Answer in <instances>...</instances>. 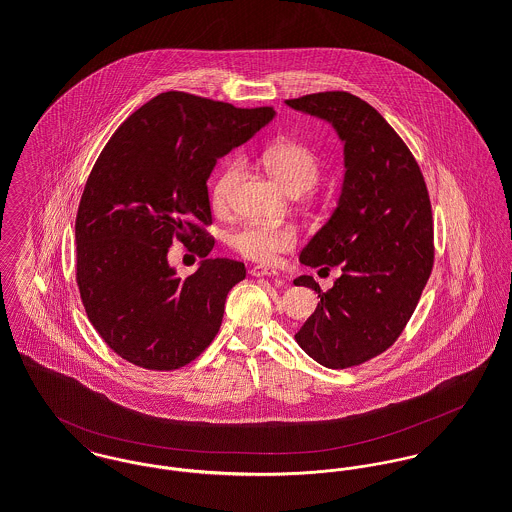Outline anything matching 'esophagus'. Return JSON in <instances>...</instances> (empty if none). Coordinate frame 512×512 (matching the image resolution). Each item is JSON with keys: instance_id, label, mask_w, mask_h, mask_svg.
<instances>
[{"instance_id": "34e87169", "label": "esophagus", "mask_w": 512, "mask_h": 512, "mask_svg": "<svg viewBox=\"0 0 512 512\" xmlns=\"http://www.w3.org/2000/svg\"><path fill=\"white\" fill-rule=\"evenodd\" d=\"M250 274H252L254 278H264V276H278V272H276L274 268H270V266H262V264H258V266H254V268H250Z\"/></svg>"}]
</instances>
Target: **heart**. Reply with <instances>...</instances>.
I'll return each mask as SVG.
<instances>
[{"label": "heart", "mask_w": 512, "mask_h": 512, "mask_svg": "<svg viewBox=\"0 0 512 512\" xmlns=\"http://www.w3.org/2000/svg\"><path fill=\"white\" fill-rule=\"evenodd\" d=\"M266 169L290 191H309L319 179V159L303 144L276 142L266 147ZM244 165L240 159H230L222 165L211 185V205L217 213L226 211L232 187L236 185ZM297 236L288 224H246L230 236V246L244 258L254 262H272L280 252L293 248Z\"/></svg>", "instance_id": "1"}]
</instances>
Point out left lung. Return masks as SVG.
<instances>
[{
  "mask_svg": "<svg viewBox=\"0 0 512 512\" xmlns=\"http://www.w3.org/2000/svg\"><path fill=\"white\" fill-rule=\"evenodd\" d=\"M286 104L329 122L345 151L337 209L299 254L305 266L343 274L327 292L311 276L293 280L321 299L295 341L327 368L361 365L400 337L432 274L428 187L412 151L359 96L333 90Z\"/></svg>",
  "mask_w": 512,
  "mask_h": 512,
  "instance_id": "8db88e82",
  "label": "left lung"
}]
</instances>
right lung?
Masks as SVG:
<instances>
[{"label": "right lung", "mask_w": 512, "mask_h": 512, "mask_svg": "<svg viewBox=\"0 0 512 512\" xmlns=\"http://www.w3.org/2000/svg\"><path fill=\"white\" fill-rule=\"evenodd\" d=\"M274 108H236L163 92L108 140L84 185L76 224V284L104 343L147 370L195 361L219 333L242 262L207 258L215 246L207 181L217 159L248 142ZM179 239L206 260L185 281L166 262Z\"/></svg>", "instance_id": "1"}]
</instances>
